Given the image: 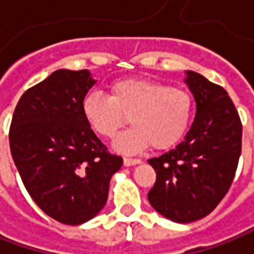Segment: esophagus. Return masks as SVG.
<instances>
[{
  "label": "esophagus",
  "instance_id": "34e87169",
  "mask_svg": "<svg viewBox=\"0 0 254 254\" xmlns=\"http://www.w3.org/2000/svg\"><path fill=\"white\" fill-rule=\"evenodd\" d=\"M139 163H142V160L140 159H132V157H125L124 159V164L125 166H135V164H139Z\"/></svg>",
  "mask_w": 254,
  "mask_h": 254
}]
</instances>
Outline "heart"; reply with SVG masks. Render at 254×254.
<instances>
[{
	"label": "heart",
	"instance_id": "obj_1",
	"mask_svg": "<svg viewBox=\"0 0 254 254\" xmlns=\"http://www.w3.org/2000/svg\"><path fill=\"white\" fill-rule=\"evenodd\" d=\"M83 115L97 135L111 139L127 124L133 127L117 137L115 147L136 153L152 146L163 150L179 143L191 124L194 102L190 92L143 78H125L111 85L110 97L90 92Z\"/></svg>",
	"mask_w": 254,
	"mask_h": 254
}]
</instances>
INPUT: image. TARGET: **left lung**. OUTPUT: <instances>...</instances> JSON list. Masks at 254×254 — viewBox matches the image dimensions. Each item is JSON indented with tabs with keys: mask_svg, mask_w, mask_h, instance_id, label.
Returning <instances> with one entry per match:
<instances>
[{
	"mask_svg": "<svg viewBox=\"0 0 254 254\" xmlns=\"http://www.w3.org/2000/svg\"><path fill=\"white\" fill-rule=\"evenodd\" d=\"M197 104L186 139L149 159L156 183L147 198L174 222L198 221L214 211L232 186L242 152V122L228 92L204 75L187 71Z\"/></svg>",
	"mask_w": 254,
	"mask_h": 254,
	"instance_id": "8db88e82",
	"label": "left lung"
}]
</instances>
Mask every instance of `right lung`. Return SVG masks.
<instances>
[{
    "label": "right lung",
    "instance_id": "right-lung-1",
    "mask_svg": "<svg viewBox=\"0 0 254 254\" xmlns=\"http://www.w3.org/2000/svg\"><path fill=\"white\" fill-rule=\"evenodd\" d=\"M94 84L88 70H57L23 92L9 127L23 186L45 214L66 225L100 212L124 163L84 118L83 101Z\"/></svg>",
    "mask_w": 254,
    "mask_h": 254
}]
</instances>
